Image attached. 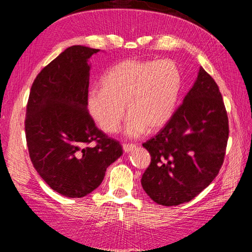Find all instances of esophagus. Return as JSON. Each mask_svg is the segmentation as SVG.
<instances>
[{"mask_svg":"<svg viewBox=\"0 0 252 252\" xmlns=\"http://www.w3.org/2000/svg\"><path fill=\"white\" fill-rule=\"evenodd\" d=\"M135 147H136L135 144H123V151H125L126 153L132 152Z\"/></svg>","mask_w":252,"mask_h":252,"instance_id":"esophagus-1","label":"esophagus"}]
</instances>
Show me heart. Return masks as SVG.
Returning a JSON list of instances; mask_svg holds the SVG:
<instances>
[{
	"label": "heart",
	"instance_id": "obj_1",
	"mask_svg": "<svg viewBox=\"0 0 252 252\" xmlns=\"http://www.w3.org/2000/svg\"><path fill=\"white\" fill-rule=\"evenodd\" d=\"M100 90L88 96V108L107 133L119 130L125 116L126 134L141 136L159 130L172 117L182 87V74L171 60H126L117 63L100 79Z\"/></svg>",
	"mask_w": 252,
	"mask_h": 252
}]
</instances>
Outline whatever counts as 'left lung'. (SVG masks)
Here are the masks:
<instances>
[{"label": "left lung", "instance_id": "obj_1", "mask_svg": "<svg viewBox=\"0 0 252 252\" xmlns=\"http://www.w3.org/2000/svg\"><path fill=\"white\" fill-rule=\"evenodd\" d=\"M228 132L220 90L200 67L183 104L156 136L143 144L152 157L141 180L146 194L167 207L200 194L222 167Z\"/></svg>", "mask_w": 252, "mask_h": 252}]
</instances>
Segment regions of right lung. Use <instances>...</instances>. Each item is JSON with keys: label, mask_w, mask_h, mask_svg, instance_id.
<instances>
[{"label": "right lung", "mask_w": 252, "mask_h": 252, "mask_svg": "<svg viewBox=\"0 0 252 252\" xmlns=\"http://www.w3.org/2000/svg\"><path fill=\"white\" fill-rule=\"evenodd\" d=\"M97 52L73 45L61 53L36 76L27 104L31 162L52 189L70 198L97 189L106 169L123 154L119 142L101 132L88 111V61Z\"/></svg>", "instance_id": "right-lung-1"}]
</instances>
